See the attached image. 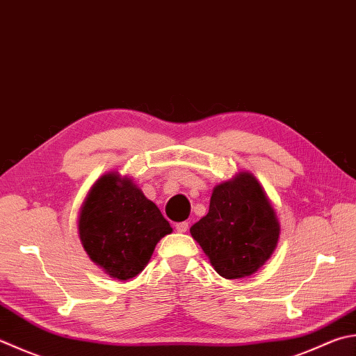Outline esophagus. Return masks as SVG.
Returning a JSON list of instances; mask_svg holds the SVG:
<instances>
[{
    "label": "esophagus",
    "mask_w": 356,
    "mask_h": 356,
    "mask_svg": "<svg viewBox=\"0 0 356 356\" xmlns=\"http://www.w3.org/2000/svg\"><path fill=\"white\" fill-rule=\"evenodd\" d=\"M175 229L177 232H186L189 229V223H187V221H179V223L175 225Z\"/></svg>",
    "instance_id": "34e87169"
}]
</instances>
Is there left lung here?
<instances>
[{
	"label": "left lung",
	"instance_id": "8db88e82",
	"mask_svg": "<svg viewBox=\"0 0 356 356\" xmlns=\"http://www.w3.org/2000/svg\"><path fill=\"white\" fill-rule=\"evenodd\" d=\"M279 231L276 213L251 173L217 186L209 212L191 227L192 237L225 279L257 271L276 248Z\"/></svg>",
	"mask_w": 356,
	"mask_h": 356
}]
</instances>
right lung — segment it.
Segmentation results:
<instances>
[{"label":"right lung","mask_w":356,"mask_h":356,"mask_svg":"<svg viewBox=\"0 0 356 356\" xmlns=\"http://www.w3.org/2000/svg\"><path fill=\"white\" fill-rule=\"evenodd\" d=\"M172 227L129 178L106 173L80 211L79 234L90 259L119 280L136 277Z\"/></svg>","instance_id":"add662e5"}]
</instances>
